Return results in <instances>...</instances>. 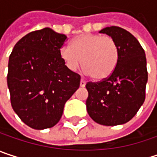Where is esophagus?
<instances>
[{
	"mask_svg": "<svg viewBox=\"0 0 157 157\" xmlns=\"http://www.w3.org/2000/svg\"><path fill=\"white\" fill-rule=\"evenodd\" d=\"M85 84H86V82L83 81V80H81V82H80V86H81V87H84Z\"/></svg>",
	"mask_w": 157,
	"mask_h": 157,
	"instance_id": "34e87169",
	"label": "esophagus"
}]
</instances>
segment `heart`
<instances>
[{"label": "heart", "instance_id": "b5f03b06", "mask_svg": "<svg viewBox=\"0 0 157 157\" xmlns=\"http://www.w3.org/2000/svg\"><path fill=\"white\" fill-rule=\"evenodd\" d=\"M60 57L71 71H76L82 63L85 74L94 80L107 79L116 68L119 47L111 36L83 33L75 37L70 46H63Z\"/></svg>", "mask_w": 157, "mask_h": 157}]
</instances>
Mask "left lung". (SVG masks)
Segmentation results:
<instances>
[{
  "label": "left lung",
  "instance_id": "left-lung-1",
  "mask_svg": "<svg viewBox=\"0 0 157 157\" xmlns=\"http://www.w3.org/2000/svg\"><path fill=\"white\" fill-rule=\"evenodd\" d=\"M99 33L114 39L119 59L108 78L86 83V109L97 124H123L136 114L145 99L148 78L145 53L137 39L121 27H106Z\"/></svg>",
  "mask_w": 157,
  "mask_h": 157
}]
</instances>
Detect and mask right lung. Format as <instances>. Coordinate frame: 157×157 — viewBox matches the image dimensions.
<instances>
[{
	"label": "right lung",
	"instance_id": "1",
	"mask_svg": "<svg viewBox=\"0 0 157 157\" xmlns=\"http://www.w3.org/2000/svg\"><path fill=\"white\" fill-rule=\"evenodd\" d=\"M66 40V35L44 28L23 36L10 55L11 104L20 119L33 129L54 126L80 86V75L69 70L60 57Z\"/></svg>",
	"mask_w": 157,
	"mask_h": 157
}]
</instances>
